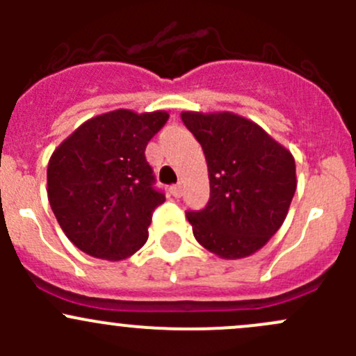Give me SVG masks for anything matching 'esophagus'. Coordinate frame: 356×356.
<instances>
[{
	"label": "esophagus",
	"instance_id": "esophagus-1",
	"mask_svg": "<svg viewBox=\"0 0 356 356\" xmlns=\"http://www.w3.org/2000/svg\"><path fill=\"white\" fill-rule=\"evenodd\" d=\"M170 193H172V196H175V198H179V196L182 195V186H181V184L172 186V188H170Z\"/></svg>",
	"mask_w": 356,
	"mask_h": 356
}]
</instances>
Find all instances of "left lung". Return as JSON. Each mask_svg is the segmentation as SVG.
<instances>
[{
    "label": "left lung",
    "mask_w": 356,
    "mask_h": 356,
    "mask_svg": "<svg viewBox=\"0 0 356 356\" xmlns=\"http://www.w3.org/2000/svg\"><path fill=\"white\" fill-rule=\"evenodd\" d=\"M210 179V200L188 211L201 246L225 260L257 253L284 224L296 191V165L286 146L257 122L232 111H182Z\"/></svg>",
    "instance_id": "obj_1"
}]
</instances>
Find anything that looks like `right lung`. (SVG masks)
<instances>
[{"label": "right lung", "instance_id": "right-lung-1", "mask_svg": "<svg viewBox=\"0 0 356 356\" xmlns=\"http://www.w3.org/2000/svg\"><path fill=\"white\" fill-rule=\"evenodd\" d=\"M168 111L118 108L96 115L63 139L48 161V200L65 236L108 261L132 257L148 241L153 188L145 149Z\"/></svg>", "mask_w": 356, "mask_h": 356}]
</instances>
